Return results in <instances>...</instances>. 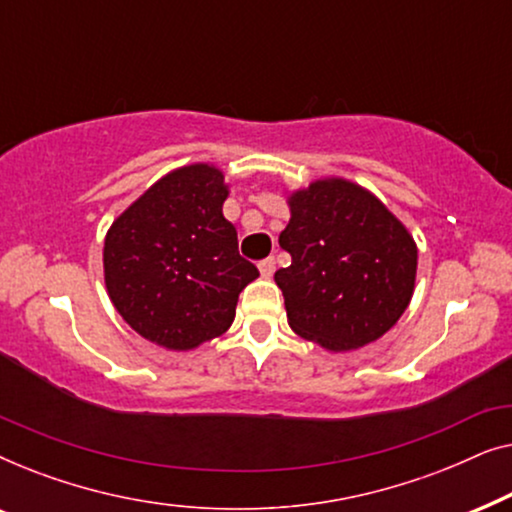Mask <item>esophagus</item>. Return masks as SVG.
I'll list each match as a JSON object with an SVG mask.
<instances>
[{
    "label": "esophagus",
    "mask_w": 512,
    "mask_h": 512,
    "mask_svg": "<svg viewBox=\"0 0 512 512\" xmlns=\"http://www.w3.org/2000/svg\"><path fill=\"white\" fill-rule=\"evenodd\" d=\"M258 270H261L263 277H272V272H275V258H263V261L258 263Z\"/></svg>",
    "instance_id": "obj_1"
}]
</instances>
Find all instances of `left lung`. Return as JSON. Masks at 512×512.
<instances>
[{"label": "left lung", "instance_id": "left-lung-1", "mask_svg": "<svg viewBox=\"0 0 512 512\" xmlns=\"http://www.w3.org/2000/svg\"><path fill=\"white\" fill-rule=\"evenodd\" d=\"M279 247L291 265L275 272L289 326L328 352L380 340L408 310L417 244L408 228L354 181L328 177L289 195Z\"/></svg>", "mask_w": 512, "mask_h": 512}]
</instances>
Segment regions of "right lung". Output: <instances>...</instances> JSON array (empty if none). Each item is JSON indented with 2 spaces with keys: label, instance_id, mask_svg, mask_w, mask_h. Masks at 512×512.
<instances>
[{
  "label": "right lung",
  "instance_id": "1",
  "mask_svg": "<svg viewBox=\"0 0 512 512\" xmlns=\"http://www.w3.org/2000/svg\"><path fill=\"white\" fill-rule=\"evenodd\" d=\"M228 186L209 163L184 165L144 191L104 237V284L132 331L188 352L219 338L258 277L223 216Z\"/></svg>",
  "mask_w": 512,
  "mask_h": 512
}]
</instances>
